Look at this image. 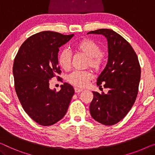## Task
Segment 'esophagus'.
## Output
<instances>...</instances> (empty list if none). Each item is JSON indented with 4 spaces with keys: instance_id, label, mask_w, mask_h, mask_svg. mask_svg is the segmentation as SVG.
I'll return each instance as SVG.
<instances>
[{
    "instance_id": "34e87169",
    "label": "esophagus",
    "mask_w": 155,
    "mask_h": 155,
    "mask_svg": "<svg viewBox=\"0 0 155 155\" xmlns=\"http://www.w3.org/2000/svg\"><path fill=\"white\" fill-rule=\"evenodd\" d=\"M74 91H75V92H80L83 91V89L78 88V87H74Z\"/></svg>"
}]
</instances>
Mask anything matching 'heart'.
<instances>
[{
    "label": "heart",
    "mask_w": 155,
    "mask_h": 155,
    "mask_svg": "<svg viewBox=\"0 0 155 155\" xmlns=\"http://www.w3.org/2000/svg\"><path fill=\"white\" fill-rule=\"evenodd\" d=\"M75 50L87 56V66H90L94 71H99L104 63V57L101 54L100 46L95 41L84 39L78 41L74 45ZM72 54L67 48L61 50L58 56V61L60 66L65 71L71 68ZM92 75L90 71H74L68 77V82L74 86L84 87L92 79Z\"/></svg>",
    "instance_id": "b5f03b06"
}]
</instances>
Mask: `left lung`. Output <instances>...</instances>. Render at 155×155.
<instances>
[{
  "label": "left lung",
  "instance_id": "8db88e82",
  "mask_svg": "<svg viewBox=\"0 0 155 155\" xmlns=\"http://www.w3.org/2000/svg\"><path fill=\"white\" fill-rule=\"evenodd\" d=\"M87 34L102 35L108 41V63L97 78L104 92H93L90 113L96 121L114 125L123 119L137 99L140 79V67L134 50L120 35L110 29H98Z\"/></svg>",
  "mask_w": 155,
  "mask_h": 155
}]
</instances>
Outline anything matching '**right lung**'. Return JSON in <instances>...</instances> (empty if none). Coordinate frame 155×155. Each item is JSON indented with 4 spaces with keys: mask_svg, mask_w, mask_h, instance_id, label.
<instances>
[{
    "mask_svg": "<svg viewBox=\"0 0 155 155\" xmlns=\"http://www.w3.org/2000/svg\"><path fill=\"white\" fill-rule=\"evenodd\" d=\"M73 36L40 32L29 37L15 56L13 75L17 97L26 114L40 125L50 126L61 120L74 94L68 83L61 85L58 92L49 87V80L61 73L59 48Z\"/></svg>",
    "mask_w": 155,
    "mask_h": 155,
    "instance_id": "add662e5",
    "label": "right lung"
}]
</instances>
